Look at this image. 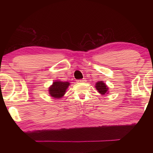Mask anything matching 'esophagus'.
Masks as SVG:
<instances>
[{
  "label": "esophagus",
  "instance_id": "obj_1",
  "mask_svg": "<svg viewBox=\"0 0 153 153\" xmlns=\"http://www.w3.org/2000/svg\"><path fill=\"white\" fill-rule=\"evenodd\" d=\"M86 81V80L85 79H82L77 80V82H79V83H82V82H85Z\"/></svg>",
  "mask_w": 153,
  "mask_h": 153
}]
</instances>
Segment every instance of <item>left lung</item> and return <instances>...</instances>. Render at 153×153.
Returning a JSON list of instances; mask_svg holds the SVG:
<instances>
[{
	"label": "left lung",
	"instance_id": "1",
	"mask_svg": "<svg viewBox=\"0 0 153 153\" xmlns=\"http://www.w3.org/2000/svg\"><path fill=\"white\" fill-rule=\"evenodd\" d=\"M95 88L97 90L98 92H99L100 94L102 96L108 94V93H109L108 86L102 81H98L96 83Z\"/></svg>",
	"mask_w": 153,
	"mask_h": 153
}]
</instances>
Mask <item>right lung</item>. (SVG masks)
I'll use <instances>...</instances> for the list:
<instances>
[{
    "label": "right lung",
    "instance_id": "obj_1",
    "mask_svg": "<svg viewBox=\"0 0 153 153\" xmlns=\"http://www.w3.org/2000/svg\"><path fill=\"white\" fill-rule=\"evenodd\" d=\"M70 83L68 82L55 80L53 84L48 88V93L54 98H61L65 94L66 91Z\"/></svg>",
    "mask_w": 153,
    "mask_h": 153
}]
</instances>
